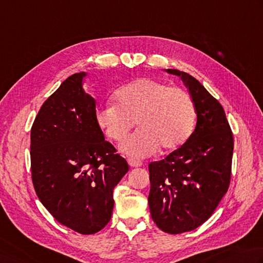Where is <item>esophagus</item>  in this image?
<instances>
[{"instance_id": "34e87169", "label": "esophagus", "mask_w": 263, "mask_h": 263, "mask_svg": "<svg viewBox=\"0 0 263 263\" xmlns=\"http://www.w3.org/2000/svg\"><path fill=\"white\" fill-rule=\"evenodd\" d=\"M127 163L131 167H139L142 165V163L140 161H138V159H133V158H128Z\"/></svg>"}]
</instances>
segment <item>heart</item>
I'll return each instance as SVG.
<instances>
[{
	"mask_svg": "<svg viewBox=\"0 0 263 263\" xmlns=\"http://www.w3.org/2000/svg\"><path fill=\"white\" fill-rule=\"evenodd\" d=\"M115 105L98 108L96 123L104 135L121 142L135 125L139 126L121 146L132 157L153 155L161 147L170 152L181 147L196 124V107L186 90L153 79H138L115 92Z\"/></svg>",
	"mask_w": 263,
	"mask_h": 263,
	"instance_id": "1",
	"label": "heart"
}]
</instances>
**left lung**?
I'll list each match as a JSON object with an SVG mask.
<instances>
[{
    "mask_svg": "<svg viewBox=\"0 0 263 263\" xmlns=\"http://www.w3.org/2000/svg\"><path fill=\"white\" fill-rule=\"evenodd\" d=\"M188 87L196 107V127L183 145L149 164L151 215L167 234L196 229L206 221L230 183L234 138L220 102L184 71L166 69Z\"/></svg>",
    "mask_w": 263,
    "mask_h": 263,
    "instance_id": "left-lung-1",
    "label": "left lung"
}]
</instances>
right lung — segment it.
I'll use <instances>...</instances> for the list:
<instances>
[{
	"label": "right lung",
	"instance_id": "add662e5",
	"mask_svg": "<svg viewBox=\"0 0 263 263\" xmlns=\"http://www.w3.org/2000/svg\"><path fill=\"white\" fill-rule=\"evenodd\" d=\"M85 76H69L41 107L30 130V166L36 195L52 217L92 235L109 222L112 192L128 165L97 125Z\"/></svg>",
	"mask_w": 263,
	"mask_h": 263
}]
</instances>
